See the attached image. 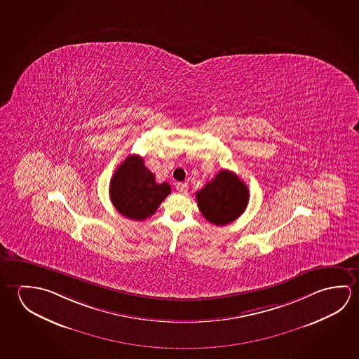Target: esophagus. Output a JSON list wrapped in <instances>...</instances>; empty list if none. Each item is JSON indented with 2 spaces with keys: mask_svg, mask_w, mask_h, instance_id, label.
Masks as SVG:
<instances>
[{
  "mask_svg": "<svg viewBox=\"0 0 359 359\" xmlns=\"http://www.w3.org/2000/svg\"><path fill=\"white\" fill-rule=\"evenodd\" d=\"M177 189L180 194H187L189 189L188 184H185V182H177Z\"/></svg>",
  "mask_w": 359,
  "mask_h": 359,
  "instance_id": "34e87169",
  "label": "esophagus"
}]
</instances>
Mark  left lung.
Segmentation results:
<instances>
[{"instance_id": "1", "label": "left lung", "mask_w": 359, "mask_h": 359, "mask_svg": "<svg viewBox=\"0 0 359 359\" xmlns=\"http://www.w3.org/2000/svg\"><path fill=\"white\" fill-rule=\"evenodd\" d=\"M200 212L208 222L224 226L234 222L245 210L249 190L233 171L220 170L212 182L196 191Z\"/></svg>"}]
</instances>
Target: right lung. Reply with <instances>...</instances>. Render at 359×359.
<instances>
[{
	"instance_id": "right-lung-1",
	"label": "right lung",
	"mask_w": 359,
	"mask_h": 359,
	"mask_svg": "<svg viewBox=\"0 0 359 359\" xmlns=\"http://www.w3.org/2000/svg\"><path fill=\"white\" fill-rule=\"evenodd\" d=\"M168 182L158 184L139 155H129L118 165L110 182L112 205L131 220H144L158 210L170 194Z\"/></svg>"
}]
</instances>
